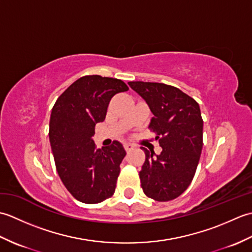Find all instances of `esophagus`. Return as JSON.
<instances>
[{"instance_id": "34e87169", "label": "esophagus", "mask_w": 252, "mask_h": 252, "mask_svg": "<svg viewBox=\"0 0 252 252\" xmlns=\"http://www.w3.org/2000/svg\"><path fill=\"white\" fill-rule=\"evenodd\" d=\"M125 149L126 152H130V151H132L133 148H134V145H133V144H130V143H125Z\"/></svg>"}]
</instances>
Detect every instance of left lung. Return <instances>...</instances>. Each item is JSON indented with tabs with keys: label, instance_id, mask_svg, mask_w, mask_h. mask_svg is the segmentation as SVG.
<instances>
[{
	"label": "left lung",
	"instance_id": "left-lung-1",
	"mask_svg": "<svg viewBox=\"0 0 252 252\" xmlns=\"http://www.w3.org/2000/svg\"><path fill=\"white\" fill-rule=\"evenodd\" d=\"M145 99L154 117L149 129L156 133L162 152H145L140 179L145 195L157 201L175 199L194 178L202 149L203 121L199 105L178 88L157 82H129Z\"/></svg>",
	"mask_w": 252,
	"mask_h": 252
}]
</instances>
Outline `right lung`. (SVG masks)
Instances as JSON below:
<instances>
[{"instance_id":"1","label":"right lung","mask_w":252,"mask_h":252,"mask_svg":"<svg viewBox=\"0 0 252 252\" xmlns=\"http://www.w3.org/2000/svg\"><path fill=\"white\" fill-rule=\"evenodd\" d=\"M127 90L119 79L84 76L53 107L49 136L56 170L79 201L98 203L114 195L126 151L118 141L97 149L92 137L96 123L105 120L112 96Z\"/></svg>"}]
</instances>
